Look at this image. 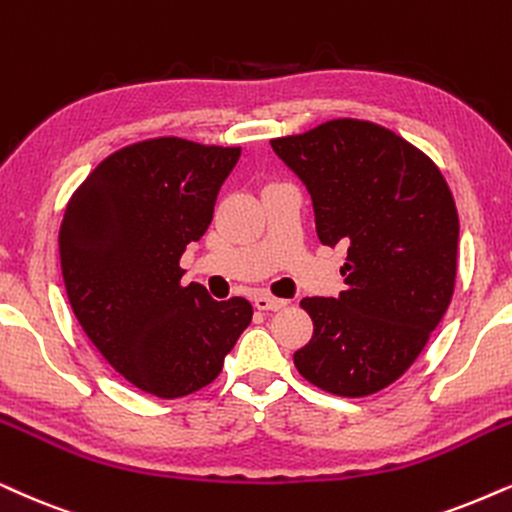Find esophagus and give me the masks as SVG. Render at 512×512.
I'll use <instances>...</instances> for the list:
<instances>
[{
	"label": "esophagus",
	"mask_w": 512,
	"mask_h": 512,
	"mask_svg": "<svg viewBox=\"0 0 512 512\" xmlns=\"http://www.w3.org/2000/svg\"><path fill=\"white\" fill-rule=\"evenodd\" d=\"M288 304V300H281V297H269V295H257L255 297V307L260 312H278Z\"/></svg>",
	"instance_id": "esophagus-1"
}]
</instances>
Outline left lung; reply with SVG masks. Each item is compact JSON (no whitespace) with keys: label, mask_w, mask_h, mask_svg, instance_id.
Here are the masks:
<instances>
[{"label":"left lung","mask_w":512,"mask_h":512,"mask_svg":"<svg viewBox=\"0 0 512 512\" xmlns=\"http://www.w3.org/2000/svg\"><path fill=\"white\" fill-rule=\"evenodd\" d=\"M271 148L307 186L319 241L347 248V290L300 302L314 335L293 354L297 371L338 397L385 390L454 295V196L428 155L375 122L328 120Z\"/></svg>","instance_id":"obj_1"}]
</instances>
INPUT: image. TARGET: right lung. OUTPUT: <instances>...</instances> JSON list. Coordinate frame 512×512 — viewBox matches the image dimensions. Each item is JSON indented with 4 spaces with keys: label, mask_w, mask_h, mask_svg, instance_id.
I'll return each instance as SVG.
<instances>
[{
    "label": "right lung",
    "mask_w": 512,
    "mask_h": 512,
    "mask_svg": "<svg viewBox=\"0 0 512 512\" xmlns=\"http://www.w3.org/2000/svg\"><path fill=\"white\" fill-rule=\"evenodd\" d=\"M241 148L179 137L108 155L68 200L58 248L70 307L120 375L160 399L210 385L252 321L245 297L181 286L179 260L200 241Z\"/></svg>",
    "instance_id": "obj_1"
}]
</instances>
